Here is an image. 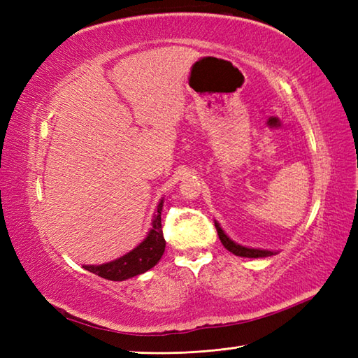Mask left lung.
<instances>
[{"label":"left lung","instance_id":"1","mask_svg":"<svg viewBox=\"0 0 358 358\" xmlns=\"http://www.w3.org/2000/svg\"><path fill=\"white\" fill-rule=\"evenodd\" d=\"M215 227H217V232H218V237L222 240L223 246L232 252L234 255L237 257H246V258H263V257H271V255H275L278 254L277 250H268V249H258V248H248V246H241L238 243H235L234 240H231L227 237L226 232L222 229V226L214 220Z\"/></svg>","mask_w":358,"mask_h":358}]
</instances>
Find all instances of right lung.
Wrapping results in <instances>:
<instances>
[{
    "instance_id": "obj_1",
    "label": "right lung",
    "mask_w": 358,
    "mask_h": 358,
    "mask_svg": "<svg viewBox=\"0 0 358 358\" xmlns=\"http://www.w3.org/2000/svg\"><path fill=\"white\" fill-rule=\"evenodd\" d=\"M164 199L158 201L157 210L152 218V227L149 229L146 238L138 246H135L127 254L121 255L115 260L103 264H85L83 268L95 273L98 277L112 281H123L132 278L152 269L159 262L164 254L166 241L162 231V210Z\"/></svg>"
}]
</instances>
